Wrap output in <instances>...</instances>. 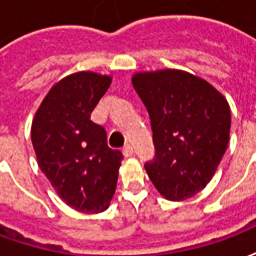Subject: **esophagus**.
<instances>
[{
    "instance_id": "1",
    "label": "esophagus",
    "mask_w": 256,
    "mask_h": 256,
    "mask_svg": "<svg viewBox=\"0 0 256 256\" xmlns=\"http://www.w3.org/2000/svg\"><path fill=\"white\" fill-rule=\"evenodd\" d=\"M122 152H123V156H124V158H130V156H133V154H134L133 146H132V145H126V146L123 148Z\"/></svg>"
}]
</instances>
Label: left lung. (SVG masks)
Wrapping results in <instances>:
<instances>
[{"mask_svg":"<svg viewBox=\"0 0 256 256\" xmlns=\"http://www.w3.org/2000/svg\"><path fill=\"white\" fill-rule=\"evenodd\" d=\"M134 89L148 110L155 158L148 177L167 200L198 193L214 177L230 134V106L200 76L181 70L136 72Z\"/></svg>","mask_w":256,"mask_h":256,"instance_id":"left-lung-1","label":"left lung"}]
</instances>
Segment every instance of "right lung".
Wrapping results in <instances>:
<instances>
[{"mask_svg":"<svg viewBox=\"0 0 256 256\" xmlns=\"http://www.w3.org/2000/svg\"><path fill=\"white\" fill-rule=\"evenodd\" d=\"M112 78L79 71L52 86L36 110L31 141L38 166L64 203L84 214L110 207L123 159L106 144V128L90 114Z\"/></svg>","mask_w":256,"mask_h":256,"instance_id":"add662e5","label":"right lung"}]
</instances>
